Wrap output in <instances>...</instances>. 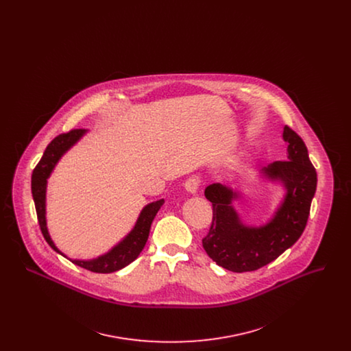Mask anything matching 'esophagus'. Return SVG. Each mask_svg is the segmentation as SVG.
Returning a JSON list of instances; mask_svg holds the SVG:
<instances>
[{"label":"esophagus","instance_id":"34e87169","mask_svg":"<svg viewBox=\"0 0 351 351\" xmlns=\"http://www.w3.org/2000/svg\"><path fill=\"white\" fill-rule=\"evenodd\" d=\"M200 183L201 180L199 178L192 176V178H188V179L185 180L184 186H185V189H186L188 192H191V193H196V192H197V189H199V186H200Z\"/></svg>","mask_w":351,"mask_h":351}]
</instances>
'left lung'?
<instances>
[{
  "mask_svg": "<svg viewBox=\"0 0 351 351\" xmlns=\"http://www.w3.org/2000/svg\"><path fill=\"white\" fill-rule=\"evenodd\" d=\"M288 160H278L263 169L269 179L280 180L287 193L274 218L261 228L246 226L234 210L238 193L222 184H210L205 197L212 202L213 219L202 247L218 266L233 272L263 267L289 249L304 232L317 186V173L309 160L300 135L285 126Z\"/></svg>",
  "mask_w": 351,
  "mask_h": 351,
  "instance_id": "1",
  "label": "left lung"
}]
</instances>
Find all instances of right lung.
I'll return each instance as SVG.
<instances>
[{"label":"right lung","instance_id":"right-lung-1","mask_svg":"<svg viewBox=\"0 0 351 351\" xmlns=\"http://www.w3.org/2000/svg\"><path fill=\"white\" fill-rule=\"evenodd\" d=\"M84 133H85L84 129H73L67 133L59 134L58 136H55L46 147L43 156L34 168L33 175H32V193H33L34 204H35V210H36V217H38L40 232L51 247L56 252L62 254L63 256L66 255L56 249V246L51 241L50 234L46 228V184L52 169L56 166L62 155L69 147H72L83 136ZM163 204L165 200H158L146 205L141 212L133 230L108 254L99 256L97 259H93V261H71V259L69 261L80 267L89 269L92 272H99V274H110L121 268L126 267L128 265H130L133 261H135L141 254V251L143 250L150 234L151 223Z\"/></svg>","mask_w":351,"mask_h":351}]
</instances>
